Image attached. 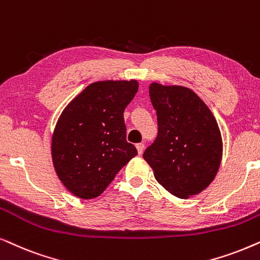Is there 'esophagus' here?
<instances>
[{
    "label": "esophagus",
    "instance_id": "34e87169",
    "mask_svg": "<svg viewBox=\"0 0 260 260\" xmlns=\"http://www.w3.org/2000/svg\"><path fill=\"white\" fill-rule=\"evenodd\" d=\"M136 146H137L138 153H139V154H143V152H144V148H145V144H144V143H139V144H137Z\"/></svg>",
    "mask_w": 260,
    "mask_h": 260
}]
</instances>
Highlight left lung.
<instances>
[{
	"label": "left lung",
	"instance_id": "left-lung-1",
	"mask_svg": "<svg viewBox=\"0 0 260 260\" xmlns=\"http://www.w3.org/2000/svg\"><path fill=\"white\" fill-rule=\"evenodd\" d=\"M158 136L143 157L160 185L179 199L200 193L215 178L222 155L219 126L206 103L184 86L150 85Z\"/></svg>",
	"mask_w": 260,
	"mask_h": 260
}]
</instances>
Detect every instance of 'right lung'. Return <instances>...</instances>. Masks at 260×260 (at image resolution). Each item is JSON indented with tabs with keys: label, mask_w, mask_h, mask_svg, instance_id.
Returning <instances> with one entry per match:
<instances>
[{
	"label": "right lung",
	"mask_w": 260,
	"mask_h": 260,
	"mask_svg": "<svg viewBox=\"0 0 260 260\" xmlns=\"http://www.w3.org/2000/svg\"><path fill=\"white\" fill-rule=\"evenodd\" d=\"M137 81H103L86 86L58 120L52 160L69 191L89 200L101 195L138 151L126 139L123 112Z\"/></svg>",
	"instance_id": "right-lung-1"
}]
</instances>
